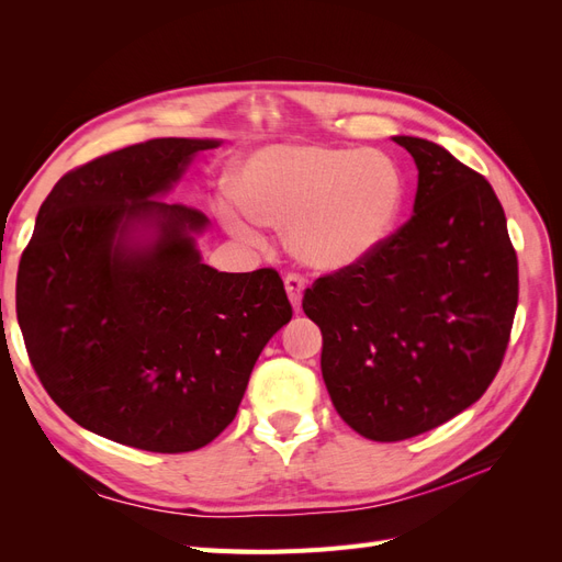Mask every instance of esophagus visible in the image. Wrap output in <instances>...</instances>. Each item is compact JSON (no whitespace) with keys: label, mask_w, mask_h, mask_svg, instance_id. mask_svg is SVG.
<instances>
[{"label":"esophagus","mask_w":562,"mask_h":562,"mask_svg":"<svg viewBox=\"0 0 562 562\" xmlns=\"http://www.w3.org/2000/svg\"><path fill=\"white\" fill-rule=\"evenodd\" d=\"M283 283H285V293H288V300H291V304H293L295 310H300L302 293H304V279H302L300 274H295V271H291V274H285Z\"/></svg>","instance_id":"esophagus-1"}]
</instances>
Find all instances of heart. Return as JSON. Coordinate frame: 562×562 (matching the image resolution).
<instances>
[{"mask_svg":"<svg viewBox=\"0 0 562 562\" xmlns=\"http://www.w3.org/2000/svg\"><path fill=\"white\" fill-rule=\"evenodd\" d=\"M236 199L220 203V220L239 239L260 244L262 223L285 227L302 262L345 269L366 260L394 232L405 182L382 151L330 145H269L234 178Z\"/></svg>","mask_w":562,"mask_h":562,"instance_id":"b5f03b06","label":"heart"}]
</instances>
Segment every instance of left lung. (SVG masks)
Returning <instances> with one entry per match:
<instances>
[{
  "mask_svg": "<svg viewBox=\"0 0 562 562\" xmlns=\"http://www.w3.org/2000/svg\"><path fill=\"white\" fill-rule=\"evenodd\" d=\"M394 143L419 171L413 217L302 297L323 335L335 411L380 443L431 431L479 401L518 307V258L492 184L436 143Z\"/></svg>",
  "mask_w": 562,
  "mask_h": 562,
  "instance_id": "left-lung-1",
  "label": "left lung"
}]
</instances>
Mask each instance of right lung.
I'll list each match as a JSON object with an SVG mask.
<instances>
[{
	"instance_id": "add662e5",
	"label": "right lung",
	"mask_w": 562,
	"mask_h": 562,
	"mask_svg": "<svg viewBox=\"0 0 562 562\" xmlns=\"http://www.w3.org/2000/svg\"><path fill=\"white\" fill-rule=\"evenodd\" d=\"M217 145L155 138L75 168L44 199L23 250L15 314L32 368L67 417L122 446H209L293 316L277 269L203 265L192 234L209 217L159 201L196 151Z\"/></svg>"
}]
</instances>
